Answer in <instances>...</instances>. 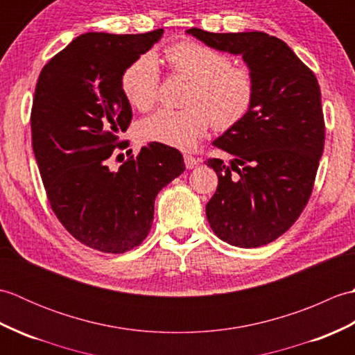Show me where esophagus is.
Segmentation results:
<instances>
[{"label":"esophagus","instance_id":"1","mask_svg":"<svg viewBox=\"0 0 355 355\" xmlns=\"http://www.w3.org/2000/svg\"><path fill=\"white\" fill-rule=\"evenodd\" d=\"M200 162H201V158H198V157L184 155V163H186V168H187V169L195 168V166L200 164Z\"/></svg>","mask_w":355,"mask_h":355}]
</instances>
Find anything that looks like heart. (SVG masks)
Returning a JSON list of instances; mask_svg holds the SVG:
<instances>
[{"label":"heart","instance_id":"obj_1","mask_svg":"<svg viewBox=\"0 0 355 355\" xmlns=\"http://www.w3.org/2000/svg\"><path fill=\"white\" fill-rule=\"evenodd\" d=\"M172 74L191 80L184 110H160L137 125L141 141L191 149L214 123L225 131L239 125L256 99V78L250 67L232 64L221 50L198 41H180L164 51ZM132 108L148 111L160 94V70L153 55H140L126 67L120 79Z\"/></svg>","mask_w":355,"mask_h":355}]
</instances>
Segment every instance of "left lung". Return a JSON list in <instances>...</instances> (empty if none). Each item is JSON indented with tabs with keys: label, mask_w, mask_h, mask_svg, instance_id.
Returning a JSON list of instances; mask_svg holds the SVG:
<instances>
[{
	"label": "left lung",
	"mask_w": 355,
	"mask_h": 355,
	"mask_svg": "<svg viewBox=\"0 0 355 355\" xmlns=\"http://www.w3.org/2000/svg\"><path fill=\"white\" fill-rule=\"evenodd\" d=\"M210 47L243 55L256 78L252 111L214 145L230 164L207 158L218 187L206 206L215 235L230 245L273 243L311 197L325 146V120L314 73L279 37L263 32L212 33L189 28Z\"/></svg>",
	"instance_id": "left-lung-1"
}]
</instances>
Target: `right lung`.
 <instances>
[{
	"instance_id": "obj_1",
	"label": "right lung",
	"mask_w": 355,
	"mask_h": 355,
	"mask_svg": "<svg viewBox=\"0 0 355 355\" xmlns=\"http://www.w3.org/2000/svg\"><path fill=\"white\" fill-rule=\"evenodd\" d=\"M162 33L80 35L44 65L36 82L32 146L50 207L73 238L103 253L143 243L157 193L186 169L178 149L158 143L110 169L108 158L122 149L120 134L132 119L122 73Z\"/></svg>"
}]
</instances>
